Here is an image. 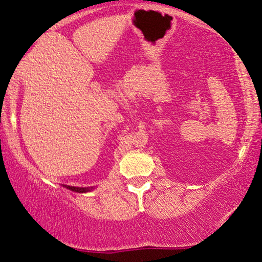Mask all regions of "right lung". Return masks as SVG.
<instances>
[{"mask_svg":"<svg viewBox=\"0 0 262 262\" xmlns=\"http://www.w3.org/2000/svg\"><path fill=\"white\" fill-rule=\"evenodd\" d=\"M65 189L71 190L73 192L78 193H85V192H91V191L95 190V186H89V187H78V186H70V185H62Z\"/></svg>","mask_w":262,"mask_h":262,"instance_id":"right-lung-1","label":"right lung"}]
</instances>
